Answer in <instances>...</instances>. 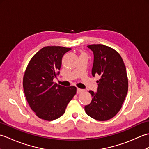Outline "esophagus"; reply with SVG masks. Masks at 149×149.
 Segmentation results:
<instances>
[{"label":"esophagus","instance_id":"1","mask_svg":"<svg viewBox=\"0 0 149 149\" xmlns=\"http://www.w3.org/2000/svg\"><path fill=\"white\" fill-rule=\"evenodd\" d=\"M82 91H83V90L80 89V88H77V94L81 93Z\"/></svg>","mask_w":149,"mask_h":149}]
</instances>
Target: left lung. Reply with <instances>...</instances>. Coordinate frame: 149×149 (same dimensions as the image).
Returning <instances> with one entry per match:
<instances>
[{
    "instance_id": "8db88e82",
    "label": "left lung",
    "mask_w": 149,
    "mask_h": 149,
    "mask_svg": "<svg viewBox=\"0 0 149 149\" xmlns=\"http://www.w3.org/2000/svg\"><path fill=\"white\" fill-rule=\"evenodd\" d=\"M93 53L91 74L99 75L97 92L90 90L93 97L84 106L88 116L99 121H105L118 113L127 95L128 79L123 59L116 50L97 44L88 45Z\"/></svg>"
}]
</instances>
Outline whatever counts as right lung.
<instances>
[{"label":"right lung","instance_id":"obj_1","mask_svg":"<svg viewBox=\"0 0 149 149\" xmlns=\"http://www.w3.org/2000/svg\"><path fill=\"white\" fill-rule=\"evenodd\" d=\"M71 50L59 46L45 47L27 65L23 79L25 95L40 118L52 121L59 118L76 93V87L63 86L53 81L59 74L63 55Z\"/></svg>","mask_w":149,"mask_h":149}]
</instances>
